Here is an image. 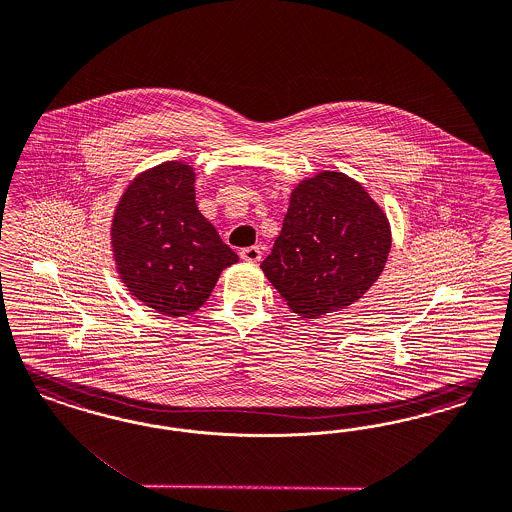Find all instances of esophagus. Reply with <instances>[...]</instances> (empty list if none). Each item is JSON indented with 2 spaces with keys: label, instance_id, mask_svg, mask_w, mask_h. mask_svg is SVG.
<instances>
[{
  "label": "esophagus",
  "instance_id": "esophagus-1",
  "mask_svg": "<svg viewBox=\"0 0 512 512\" xmlns=\"http://www.w3.org/2000/svg\"><path fill=\"white\" fill-rule=\"evenodd\" d=\"M240 257H242L244 261H247V263H259L261 257H263V253H261V247H244V249L240 251Z\"/></svg>",
  "mask_w": 512,
  "mask_h": 512
}]
</instances>
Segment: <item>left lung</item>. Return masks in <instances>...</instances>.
<instances>
[{"label":"left lung","mask_w":512,"mask_h":512,"mask_svg":"<svg viewBox=\"0 0 512 512\" xmlns=\"http://www.w3.org/2000/svg\"><path fill=\"white\" fill-rule=\"evenodd\" d=\"M389 247L388 219L365 189L323 172L291 193L261 268L295 314L316 319L361 299L382 274Z\"/></svg>","instance_id":"obj_1"}]
</instances>
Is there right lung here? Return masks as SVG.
I'll return each instance as SVG.
<instances>
[{
    "label": "right lung",
    "mask_w": 512,
    "mask_h": 512,
    "mask_svg": "<svg viewBox=\"0 0 512 512\" xmlns=\"http://www.w3.org/2000/svg\"><path fill=\"white\" fill-rule=\"evenodd\" d=\"M113 251L128 291L166 316L198 310L238 255L198 212L194 172L164 162L124 191L113 217Z\"/></svg>",
    "instance_id": "1"
}]
</instances>
